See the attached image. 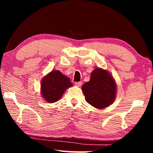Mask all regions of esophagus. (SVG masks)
<instances>
[{"label":"esophagus","mask_w":153,"mask_h":153,"mask_svg":"<svg viewBox=\"0 0 153 153\" xmlns=\"http://www.w3.org/2000/svg\"><path fill=\"white\" fill-rule=\"evenodd\" d=\"M82 84V82H75V85H76L77 86H80Z\"/></svg>","instance_id":"1"}]
</instances>
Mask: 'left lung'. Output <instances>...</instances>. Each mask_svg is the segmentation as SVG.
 <instances>
[{"label": "left lung", "instance_id": "left-lung-1", "mask_svg": "<svg viewBox=\"0 0 153 153\" xmlns=\"http://www.w3.org/2000/svg\"><path fill=\"white\" fill-rule=\"evenodd\" d=\"M116 88L112 76L100 68L92 72L90 81L82 88L87 102L97 108H104L113 102Z\"/></svg>", "mask_w": 153, "mask_h": 153}]
</instances>
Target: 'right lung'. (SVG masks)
Wrapping results in <instances>:
<instances>
[{
    "label": "right lung",
    "mask_w": 153,
    "mask_h": 153,
    "mask_svg": "<svg viewBox=\"0 0 153 153\" xmlns=\"http://www.w3.org/2000/svg\"><path fill=\"white\" fill-rule=\"evenodd\" d=\"M72 86V83L68 77L59 71H51L41 82L42 94L46 102L57 101L68 88Z\"/></svg>",
    "instance_id": "obj_1"
}]
</instances>
